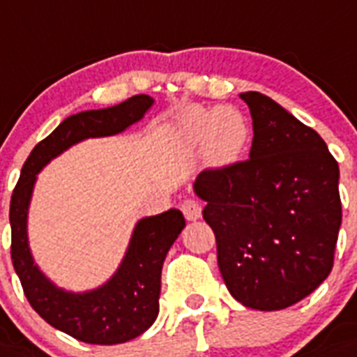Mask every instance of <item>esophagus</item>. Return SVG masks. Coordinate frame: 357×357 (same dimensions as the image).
I'll return each mask as SVG.
<instances>
[{"mask_svg":"<svg viewBox=\"0 0 357 357\" xmlns=\"http://www.w3.org/2000/svg\"><path fill=\"white\" fill-rule=\"evenodd\" d=\"M181 211H183L185 218L188 222H196V220L202 218V204L198 199H185L181 204Z\"/></svg>","mask_w":357,"mask_h":357,"instance_id":"esophagus-1","label":"esophagus"}]
</instances>
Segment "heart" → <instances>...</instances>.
<instances>
[{
    "mask_svg": "<svg viewBox=\"0 0 357 357\" xmlns=\"http://www.w3.org/2000/svg\"><path fill=\"white\" fill-rule=\"evenodd\" d=\"M236 113V112H234ZM236 117H231V115H222V117L216 121V139L218 143L224 146V149H218V159L220 161H229L238 155V152L244 146L245 139H248V126H245L244 119L240 113H236ZM241 124L238 125V123Z\"/></svg>",
    "mask_w": 357,
    "mask_h": 357,
    "instance_id": "1",
    "label": "heart"
}]
</instances>
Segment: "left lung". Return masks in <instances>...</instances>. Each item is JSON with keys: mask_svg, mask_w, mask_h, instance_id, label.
I'll return each mask as SVG.
<instances>
[{"mask_svg": "<svg viewBox=\"0 0 357 357\" xmlns=\"http://www.w3.org/2000/svg\"><path fill=\"white\" fill-rule=\"evenodd\" d=\"M249 159L204 170L194 192L216 236L229 294L260 312L308 297L332 271L341 227L339 167L321 135L273 98L245 91Z\"/></svg>", "mask_w": 357, "mask_h": 357, "instance_id": "8db88e82", "label": "left lung"}]
</instances>
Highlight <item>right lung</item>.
Returning a JSON list of instances; mask_svg holds the SVG:
<instances>
[{
  "instance_id": "obj_1",
  "label": "right lung",
  "mask_w": 357,
  "mask_h": 357,
  "mask_svg": "<svg viewBox=\"0 0 357 357\" xmlns=\"http://www.w3.org/2000/svg\"><path fill=\"white\" fill-rule=\"evenodd\" d=\"M152 104L149 95H135L112 108L88 109L62 121L34 146L10 198V257L25 297L42 319L84 343H126L152 326L159 314L165 257L183 231L185 218L181 211L170 208L139 220L117 271L102 286L75 294L49 280L29 248L27 216L36 176L84 139L108 137L139 123Z\"/></svg>"
}]
</instances>
